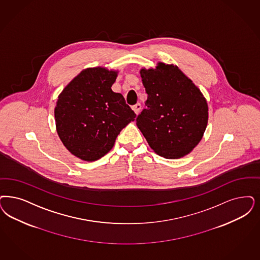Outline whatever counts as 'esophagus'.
I'll return each instance as SVG.
<instances>
[{
  "label": "esophagus",
  "instance_id": "obj_1",
  "mask_svg": "<svg viewBox=\"0 0 260 260\" xmlns=\"http://www.w3.org/2000/svg\"><path fill=\"white\" fill-rule=\"evenodd\" d=\"M132 108H133V110L135 111V114H138L139 111H140V109H141V105H140V104H136V105H135Z\"/></svg>",
  "mask_w": 260,
  "mask_h": 260
}]
</instances>
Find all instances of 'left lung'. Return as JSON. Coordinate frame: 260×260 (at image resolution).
<instances>
[{
  "mask_svg": "<svg viewBox=\"0 0 260 260\" xmlns=\"http://www.w3.org/2000/svg\"><path fill=\"white\" fill-rule=\"evenodd\" d=\"M140 76L148 99L136 125L158 155L168 159L185 156L206 132V98L177 65L157 62L155 68H141Z\"/></svg>",
  "mask_w": 260,
  "mask_h": 260,
  "instance_id": "8db88e82",
  "label": "left lung"
}]
</instances>
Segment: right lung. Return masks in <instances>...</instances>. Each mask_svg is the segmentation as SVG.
<instances>
[{
    "mask_svg": "<svg viewBox=\"0 0 260 260\" xmlns=\"http://www.w3.org/2000/svg\"><path fill=\"white\" fill-rule=\"evenodd\" d=\"M117 76V70L101 66L83 69L57 97V135L81 160L95 161L107 154L120 132L135 120L122 94L111 89Z\"/></svg>",
    "mask_w": 260,
    "mask_h": 260,
    "instance_id": "1",
    "label": "right lung"
}]
</instances>
